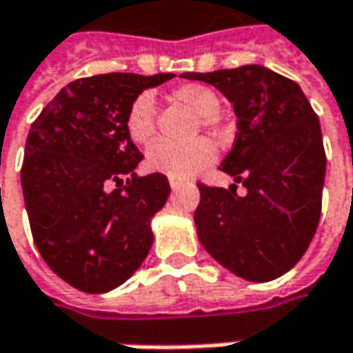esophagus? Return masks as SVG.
Instances as JSON below:
<instances>
[{
	"instance_id": "obj_1",
	"label": "esophagus",
	"mask_w": 353,
	"mask_h": 353,
	"mask_svg": "<svg viewBox=\"0 0 353 353\" xmlns=\"http://www.w3.org/2000/svg\"><path fill=\"white\" fill-rule=\"evenodd\" d=\"M168 183H170V188H172V190L181 188V185H183V181H179V179H168Z\"/></svg>"
}]
</instances>
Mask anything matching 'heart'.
I'll return each mask as SVG.
<instances>
[{"label":"heart","instance_id":"b5f03b06","mask_svg":"<svg viewBox=\"0 0 353 353\" xmlns=\"http://www.w3.org/2000/svg\"><path fill=\"white\" fill-rule=\"evenodd\" d=\"M170 99L188 107L199 117L201 129L208 132L222 131L221 99L214 89L201 83H185L170 91ZM125 127L137 145H147L157 132V103L150 93H141L127 111ZM214 159V147L206 139H194L186 145L157 141L147 150V167L170 179H188L208 167Z\"/></svg>","mask_w":353,"mask_h":353}]
</instances>
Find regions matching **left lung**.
<instances>
[{
  "label": "left lung",
  "instance_id": "obj_1",
  "mask_svg": "<svg viewBox=\"0 0 353 353\" xmlns=\"http://www.w3.org/2000/svg\"><path fill=\"white\" fill-rule=\"evenodd\" d=\"M183 77L216 87L232 103L236 141L221 170L246 188L238 196L236 185H199V240L240 278L274 280L304 256L320 222L326 152L318 115L298 83L262 65Z\"/></svg>",
  "mask_w": 353,
  "mask_h": 353
}]
</instances>
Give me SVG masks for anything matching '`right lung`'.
Instances as JSON below:
<instances>
[{"instance_id":"add662e5","label":"right lung","mask_w":353,"mask_h":353,"mask_svg":"<svg viewBox=\"0 0 353 353\" xmlns=\"http://www.w3.org/2000/svg\"><path fill=\"white\" fill-rule=\"evenodd\" d=\"M172 77L105 73L73 81L29 129L21 186L31 234L47 266L77 290H113L149 254L150 219L170 186L161 172H134L143 154L125 119L145 89Z\"/></svg>"}]
</instances>
